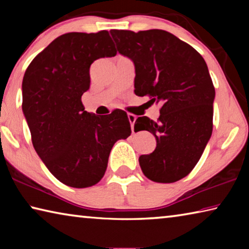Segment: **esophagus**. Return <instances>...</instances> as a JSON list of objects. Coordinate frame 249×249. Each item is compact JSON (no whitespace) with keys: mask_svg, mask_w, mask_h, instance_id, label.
Segmentation results:
<instances>
[{"mask_svg":"<svg viewBox=\"0 0 249 249\" xmlns=\"http://www.w3.org/2000/svg\"><path fill=\"white\" fill-rule=\"evenodd\" d=\"M127 117H128V121L130 123V128H132V132L134 133V124H135V121H136V116H135L134 114H128Z\"/></svg>","mask_w":249,"mask_h":249,"instance_id":"obj_1","label":"esophagus"}]
</instances>
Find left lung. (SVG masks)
Instances as JSON below:
<instances>
[{"label": "left lung", "mask_w": 249, "mask_h": 249, "mask_svg": "<svg viewBox=\"0 0 249 249\" xmlns=\"http://www.w3.org/2000/svg\"><path fill=\"white\" fill-rule=\"evenodd\" d=\"M121 54L135 66V94L160 103L157 122L138 117L134 130H148L157 142L140 166L155 182H176L199 161L213 129L215 98L208 66L196 50L161 29L134 33L112 29Z\"/></svg>", "instance_id": "1"}]
</instances>
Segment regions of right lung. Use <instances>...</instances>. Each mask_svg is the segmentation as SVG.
<instances>
[{
	"instance_id": "right-lung-1",
	"label": "right lung",
	"mask_w": 249,
	"mask_h": 249,
	"mask_svg": "<svg viewBox=\"0 0 249 249\" xmlns=\"http://www.w3.org/2000/svg\"><path fill=\"white\" fill-rule=\"evenodd\" d=\"M107 31L68 33L37 54L25 71L23 113L37 155L66 185L92 187L103 178L112 147L132 130L126 112L108 115L84 111L81 96L90 88V66L114 57Z\"/></svg>"
}]
</instances>
